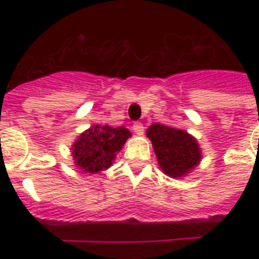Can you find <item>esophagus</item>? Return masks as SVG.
Masks as SVG:
<instances>
[{
    "label": "esophagus",
    "mask_w": 259,
    "mask_h": 259,
    "mask_svg": "<svg viewBox=\"0 0 259 259\" xmlns=\"http://www.w3.org/2000/svg\"><path fill=\"white\" fill-rule=\"evenodd\" d=\"M132 129H133V132H135L136 135L139 136H141L144 133V126H143V123H140V122H135L133 126H132Z\"/></svg>",
    "instance_id": "obj_1"
}]
</instances>
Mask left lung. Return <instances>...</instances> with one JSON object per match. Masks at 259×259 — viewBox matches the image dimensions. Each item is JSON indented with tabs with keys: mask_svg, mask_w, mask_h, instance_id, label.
I'll list each match as a JSON object with an SVG mask.
<instances>
[{
	"mask_svg": "<svg viewBox=\"0 0 259 259\" xmlns=\"http://www.w3.org/2000/svg\"><path fill=\"white\" fill-rule=\"evenodd\" d=\"M158 163L170 178H183L200 163L201 150L193 136L185 130L154 123L147 129Z\"/></svg>",
	"mask_w": 259,
	"mask_h": 259,
	"instance_id": "left-lung-1",
	"label": "left lung"
}]
</instances>
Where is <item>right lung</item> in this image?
<instances>
[{"instance_id": "add662e5", "label": "right lung", "mask_w": 259, "mask_h": 259, "mask_svg": "<svg viewBox=\"0 0 259 259\" xmlns=\"http://www.w3.org/2000/svg\"><path fill=\"white\" fill-rule=\"evenodd\" d=\"M132 133L119 126L94 124L77 137L72 146L74 165L87 174H98L112 165L116 152L129 139Z\"/></svg>"}]
</instances>
